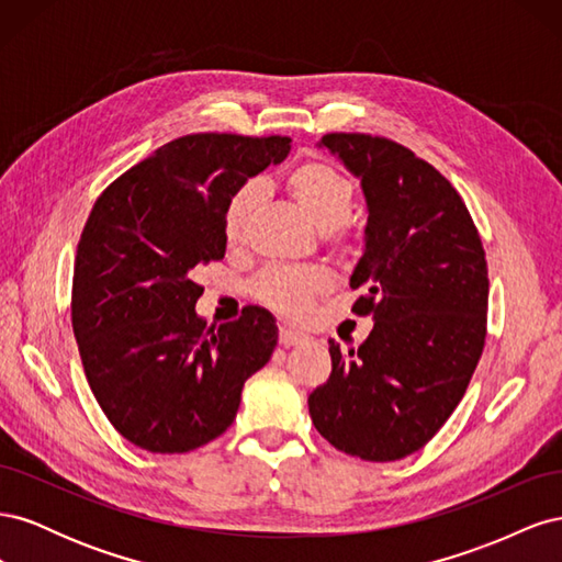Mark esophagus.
Listing matches in <instances>:
<instances>
[{
  "label": "esophagus",
  "mask_w": 562,
  "mask_h": 562,
  "mask_svg": "<svg viewBox=\"0 0 562 562\" xmlns=\"http://www.w3.org/2000/svg\"><path fill=\"white\" fill-rule=\"evenodd\" d=\"M304 339H307V337H304L300 330H293V328H281V330H279V342H281L283 347L302 345Z\"/></svg>",
  "instance_id": "esophagus-1"
}]
</instances>
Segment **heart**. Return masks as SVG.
Returning <instances> with one entry per match:
<instances>
[{
  "label": "heart",
  "instance_id": "heart-1",
  "mask_svg": "<svg viewBox=\"0 0 562 562\" xmlns=\"http://www.w3.org/2000/svg\"><path fill=\"white\" fill-rule=\"evenodd\" d=\"M288 194L295 199L297 206L307 213L312 223L323 229L337 234V227L347 223L353 209V184L337 168L310 161L297 166L285 180ZM262 190L258 182H246L236 190L225 209L223 234L229 246H239L246 239L250 220L260 206ZM330 279L321 267H271L255 281L258 297L288 316L300 314L307 302L326 291Z\"/></svg>",
  "mask_w": 562,
  "mask_h": 562
}]
</instances>
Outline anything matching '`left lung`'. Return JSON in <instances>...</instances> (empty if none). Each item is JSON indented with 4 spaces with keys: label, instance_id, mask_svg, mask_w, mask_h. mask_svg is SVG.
I'll return each instance as SVG.
<instances>
[{
    "label": "left lung",
    "instance_id": "obj_1",
    "mask_svg": "<svg viewBox=\"0 0 562 562\" xmlns=\"http://www.w3.org/2000/svg\"><path fill=\"white\" fill-rule=\"evenodd\" d=\"M326 147L361 180L366 248L349 279L366 342L328 339L333 372L310 396L330 446L368 462L417 452L443 427L485 345L487 262L454 187L407 147L366 133H328Z\"/></svg>",
    "mask_w": 562,
    "mask_h": 562
}]
</instances>
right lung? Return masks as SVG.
Returning a JSON list of instances; mask_svg holds the SVG:
<instances>
[{
	"instance_id": "1",
	"label": "right lung",
	"mask_w": 562,
	"mask_h": 562,
	"mask_svg": "<svg viewBox=\"0 0 562 562\" xmlns=\"http://www.w3.org/2000/svg\"><path fill=\"white\" fill-rule=\"evenodd\" d=\"M288 151L285 135H182L98 196L77 246L72 330L98 405L133 446L161 454L206 446L271 359L274 316L246 307L209 330L192 271L225 258L232 194Z\"/></svg>"
}]
</instances>
